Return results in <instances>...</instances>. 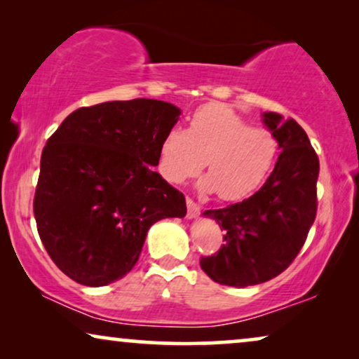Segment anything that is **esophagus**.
Segmentation results:
<instances>
[{
    "mask_svg": "<svg viewBox=\"0 0 359 359\" xmlns=\"http://www.w3.org/2000/svg\"><path fill=\"white\" fill-rule=\"evenodd\" d=\"M186 205H188V219H194V217H198L199 215V212H201V208L198 204L194 203L193 199H186Z\"/></svg>",
    "mask_w": 359,
    "mask_h": 359,
    "instance_id": "1",
    "label": "esophagus"
}]
</instances>
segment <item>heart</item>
<instances>
[{
	"label": "heart",
	"instance_id": "b5f03b06",
	"mask_svg": "<svg viewBox=\"0 0 359 359\" xmlns=\"http://www.w3.org/2000/svg\"><path fill=\"white\" fill-rule=\"evenodd\" d=\"M278 139L266 127L250 122L232 107L212 102L199 107L188 130L171 127L158 149L160 175L173 184L193 178L208 166L201 180L203 193H219L224 201L253 194L271 173Z\"/></svg>",
	"mask_w": 359,
	"mask_h": 359
}]
</instances>
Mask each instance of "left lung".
<instances>
[{"label":"left lung","mask_w":359,"mask_h":359,"mask_svg":"<svg viewBox=\"0 0 359 359\" xmlns=\"http://www.w3.org/2000/svg\"><path fill=\"white\" fill-rule=\"evenodd\" d=\"M263 124L281 150L266 183L242 203L203 214L224 229L225 243L199 264L225 286H255L281 274L316 220L318 158L306 130L276 112H263Z\"/></svg>","instance_id":"obj_1"}]
</instances>
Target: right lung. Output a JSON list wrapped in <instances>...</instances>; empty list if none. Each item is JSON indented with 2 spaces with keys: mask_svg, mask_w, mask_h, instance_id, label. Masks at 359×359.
<instances>
[{
  "mask_svg": "<svg viewBox=\"0 0 359 359\" xmlns=\"http://www.w3.org/2000/svg\"><path fill=\"white\" fill-rule=\"evenodd\" d=\"M181 111L158 100L107 101L73 111L42 150L34 215L53 263L100 287L134 268L147 232L184 217V196L156 166Z\"/></svg>",
  "mask_w": 359,
  "mask_h": 359,
  "instance_id": "obj_1",
  "label": "right lung"
}]
</instances>
